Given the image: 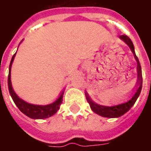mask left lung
<instances>
[{
	"mask_svg": "<svg viewBox=\"0 0 151 151\" xmlns=\"http://www.w3.org/2000/svg\"><path fill=\"white\" fill-rule=\"evenodd\" d=\"M120 39L124 43H126L128 46L129 47L131 52H133L134 58L136 60L137 64V80L136 85L133 87V92L131 94V99L129 101L120 104L118 105H114V106H104V105H100L96 104L92 100L89 95L85 92L86 97V100L90 104V107L91 108V110L96 114H98L99 116L104 117H108V118H117L121 116H123L124 114H125L127 111L129 110L130 108H132L133 104H135V102L139 97L140 93L142 91V68L140 65L139 60L138 58L137 57L136 53H135V50H134V46H133V42L131 41L127 35H120Z\"/></svg>",
	"mask_w": 151,
	"mask_h": 151,
	"instance_id": "8db88e82",
	"label": "left lung"
}]
</instances>
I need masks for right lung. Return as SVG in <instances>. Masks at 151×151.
Segmentation results:
<instances>
[{
  "instance_id": "add662e5",
  "label": "right lung",
  "mask_w": 151,
  "mask_h": 151,
  "mask_svg": "<svg viewBox=\"0 0 151 151\" xmlns=\"http://www.w3.org/2000/svg\"><path fill=\"white\" fill-rule=\"evenodd\" d=\"M15 55H16V53L12 57L10 65H9V68L8 87L10 96L13 99V100L16 106L18 107V109L22 113L25 114L27 116L30 117L31 119H46V118H48V117L53 116L54 114H56L57 112V111L59 110L60 106L62 104L63 95H64L65 90H63L62 92L60 94V96L56 99V101H54L52 104H29L27 102L24 101L23 99H22L21 98H19L18 95L14 91L11 83V67L12 64L14 62V60Z\"/></svg>"
}]
</instances>
